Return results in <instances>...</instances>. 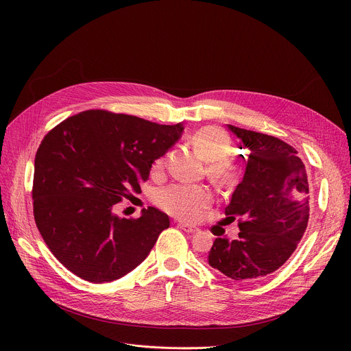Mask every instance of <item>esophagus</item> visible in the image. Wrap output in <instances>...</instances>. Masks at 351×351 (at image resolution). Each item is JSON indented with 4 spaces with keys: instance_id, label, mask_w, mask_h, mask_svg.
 I'll return each instance as SVG.
<instances>
[{
    "instance_id": "34e87169",
    "label": "esophagus",
    "mask_w": 351,
    "mask_h": 351,
    "mask_svg": "<svg viewBox=\"0 0 351 351\" xmlns=\"http://www.w3.org/2000/svg\"><path fill=\"white\" fill-rule=\"evenodd\" d=\"M179 226H180V229H183L186 233H195V232L199 230L197 228L191 226V225H188V223H179Z\"/></svg>"
}]
</instances>
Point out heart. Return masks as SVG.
<instances>
[{
	"instance_id": "1",
	"label": "heart",
	"mask_w": 351,
	"mask_h": 351,
	"mask_svg": "<svg viewBox=\"0 0 351 351\" xmlns=\"http://www.w3.org/2000/svg\"><path fill=\"white\" fill-rule=\"evenodd\" d=\"M193 145L200 156L208 160L206 173L219 183L229 185L236 176V165L228 155L232 152V139L226 131L217 126L200 128L193 135ZM166 158L160 156L154 163V171L165 168ZM155 204L163 212L185 220H196L212 202V193L206 186L173 183L158 189L154 196Z\"/></svg>"
}]
</instances>
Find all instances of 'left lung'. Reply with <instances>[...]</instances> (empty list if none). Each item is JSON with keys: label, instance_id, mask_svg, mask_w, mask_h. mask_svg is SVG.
Returning a JSON list of instances; mask_svg holds the SVG:
<instances>
[{"label": "left lung", "instance_id": "8db88e82", "mask_svg": "<svg viewBox=\"0 0 351 351\" xmlns=\"http://www.w3.org/2000/svg\"><path fill=\"white\" fill-rule=\"evenodd\" d=\"M250 151L243 180L225 213L236 217L239 237H216L209 265L233 280L278 270L296 250L308 222L307 172L293 146L266 134L228 125Z\"/></svg>", "mask_w": 351, "mask_h": 351}]
</instances>
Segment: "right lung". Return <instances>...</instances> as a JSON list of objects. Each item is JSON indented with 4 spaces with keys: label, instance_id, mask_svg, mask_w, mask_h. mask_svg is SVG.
<instances>
[{
    "label": "right lung",
    "instance_id": "right-lung-1",
    "mask_svg": "<svg viewBox=\"0 0 351 351\" xmlns=\"http://www.w3.org/2000/svg\"><path fill=\"white\" fill-rule=\"evenodd\" d=\"M182 123L159 125L134 115L89 109L44 136L34 166V219L52 254L90 283L117 280L149 254L169 217L114 215L141 193L152 162L180 138Z\"/></svg>",
    "mask_w": 351,
    "mask_h": 351
}]
</instances>
